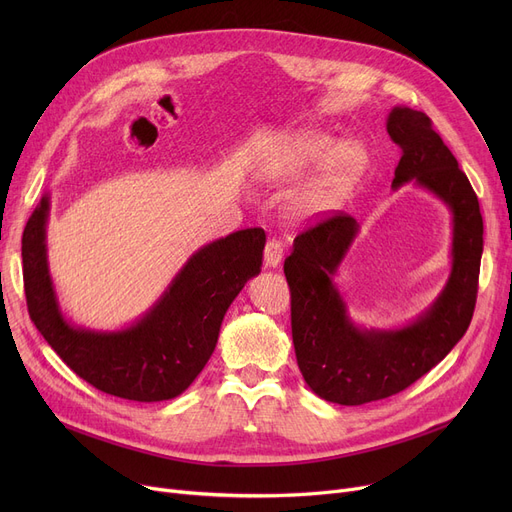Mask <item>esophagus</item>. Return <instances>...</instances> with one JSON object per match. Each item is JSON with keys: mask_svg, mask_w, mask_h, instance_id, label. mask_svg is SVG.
I'll return each instance as SVG.
<instances>
[{"mask_svg": "<svg viewBox=\"0 0 512 512\" xmlns=\"http://www.w3.org/2000/svg\"><path fill=\"white\" fill-rule=\"evenodd\" d=\"M282 257H284L282 242H280V240H276V238H270V240H267L265 251H263L265 265H267V267H278V265L282 263Z\"/></svg>", "mask_w": 512, "mask_h": 512, "instance_id": "1", "label": "esophagus"}]
</instances>
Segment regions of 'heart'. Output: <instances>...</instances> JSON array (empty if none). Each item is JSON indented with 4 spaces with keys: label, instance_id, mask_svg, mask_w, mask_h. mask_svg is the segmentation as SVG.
<instances>
[{
    "label": "heart",
    "instance_id": "b5f03b06",
    "mask_svg": "<svg viewBox=\"0 0 512 512\" xmlns=\"http://www.w3.org/2000/svg\"><path fill=\"white\" fill-rule=\"evenodd\" d=\"M371 164L369 147L359 139L342 141L317 128L292 130L280 139L276 170L299 174L321 166L317 174L292 197V213L299 218H319L336 211L355 193Z\"/></svg>",
    "mask_w": 512,
    "mask_h": 512
}]
</instances>
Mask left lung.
Here are the masks:
<instances>
[{
  "label": "left lung",
  "mask_w": 512,
  "mask_h": 512,
  "mask_svg": "<svg viewBox=\"0 0 512 512\" xmlns=\"http://www.w3.org/2000/svg\"><path fill=\"white\" fill-rule=\"evenodd\" d=\"M386 128L402 149L394 191L411 182L452 215L450 274L436 301L409 324L365 328L355 324L334 282L359 234L357 220L334 215L294 238L284 261L294 353L307 386L344 407L388 398L436 367L465 336L477 297L483 222L471 182L423 112L396 105Z\"/></svg>",
  "instance_id": "obj_1"
}]
</instances>
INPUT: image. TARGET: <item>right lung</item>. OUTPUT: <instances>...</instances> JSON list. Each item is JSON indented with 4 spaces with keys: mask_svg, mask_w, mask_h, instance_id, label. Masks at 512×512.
Returning <instances> with one entry per match:
<instances>
[{
    "mask_svg": "<svg viewBox=\"0 0 512 512\" xmlns=\"http://www.w3.org/2000/svg\"><path fill=\"white\" fill-rule=\"evenodd\" d=\"M49 209L45 193L22 234L26 305L41 336L105 394L137 402L180 396L209 361L228 307L261 272L265 232L247 228L203 245L132 324L91 330L72 324L60 307L47 261Z\"/></svg>",
    "mask_w": 512,
    "mask_h": 512,
    "instance_id": "obj_1",
    "label": "right lung"
}]
</instances>
